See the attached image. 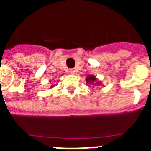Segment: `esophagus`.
<instances>
[{"instance_id": "esophagus-1", "label": "esophagus", "mask_w": 151, "mask_h": 151, "mask_svg": "<svg viewBox=\"0 0 151 151\" xmlns=\"http://www.w3.org/2000/svg\"><path fill=\"white\" fill-rule=\"evenodd\" d=\"M69 73H70V74H74V73H76V70H75V69H70L69 70Z\"/></svg>"}]
</instances>
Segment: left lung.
I'll use <instances>...</instances> for the list:
<instances>
[{
  "label": "left lung",
  "mask_w": 151,
  "mask_h": 151,
  "mask_svg": "<svg viewBox=\"0 0 151 151\" xmlns=\"http://www.w3.org/2000/svg\"><path fill=\"white\" fill-rule=\"evenodd\" d=\"M95 80H96V78H95V76L90 75L89 77H87V78H86V82H87V83H88V82H90V83H93V82H95Z\"/></svg>",
  "instance_id": "left-lung-1"
}]
</instances>
